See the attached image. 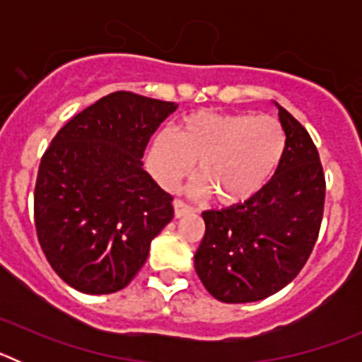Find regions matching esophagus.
Returning a JSON list of instances; mask_svg holds the SVG:
<instances>
[{
	"mask_svg": "<svg viewBox=\"0 0 362 362\" xmlns=\"http://www.w3.org/2000/svg\"><path fill=\"white\" fill-rule=\"evenodd\" d=\"M174 214H175V217L190 216V214H194V209H192L190 204L185 203V201L175 199V201H174Z\"/></svg>",
	"mask_w": 362,
	"mask_h": 362,
	"instance_id": "esophagus-1",
	"label": "esophagus"
}]
</instances>
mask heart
I'll return each instance as SVG.
<instances>
[{
  "instance_id": "1",
  "label": "heart",
  "mask_w": 362,
  "mask_h": 362,
  "mask_svg": "<svg viewBox=\"0 0 362 362\" xmlns=\"http://www.w3.org/2000/svg\"><path fill=\"white\" fill-rule=\"evenodd\" d=\"M288 148V136L274 117L196 112L172 132L156 134L146 166L159 185L175 190L197 161L196 196H216L232 206L252 199L274 177Z\"/></svg>"
}]
</instances>
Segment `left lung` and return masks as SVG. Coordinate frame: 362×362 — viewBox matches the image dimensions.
Listing matches in <instances>:
<instances>
[{"label":"left lung","mask_w":362,"mask_h":362,"mask_svg":"<svg viewBox=\"0 0 362 362\" xmlns=\"http://www.w3.org/2000/svg\"><path fill=\"white\" fill-rule=\"evenodd\" d=\"M288 148L257 196L203 212L204 238L194 267L221 303L267 299L297 277L317 241L325 210V174L306 129L279 107Z\"/></svg>","instance_id":"obj_1"}]
</instances>
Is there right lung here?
I'll list each match as a JSON object with an SVG mask.
<instances>
[{
    "label": "right lung",
    "instance_id": "obj_1",
    "mask_svg": "<svg viewBox=\"0 0 362 362\" xmlns=\"http://www.w3.org/2000/svg\"><path fill=\"white\" fill-rule=\"evenodd\" d=\"M177 105L112 92L63 127L41 158L34 221L45 257L69 286L124 288L174 217V197L143 168V153Z\"/></svg>",
    "mask_w": 362,
    "mask_h": 362
}]
</instances>
